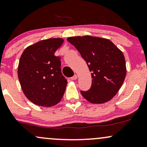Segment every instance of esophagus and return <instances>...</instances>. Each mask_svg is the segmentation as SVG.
Here are the masks:
<instances>
[{"mask_svg":"<svg viewBox=\"0 0 147 147\" xmlns=\"http://www.w3.org/2000/svg\"><path fill=\"white\" fill-rule=\"evenodd\" d=\"M77 78V75L76 74H75V75L74 76H72L71 78V80H76V79Z\"/></svg>","mask_w":147,"mask_h":147,"instance_id":"34e87169","label":"esophagus"}]
</instances>
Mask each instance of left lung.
<instances>
[{"instance_id":"1","label":"left lung","mask_w":147,"mask_h":147,"mask_svg":"<svg viewBox=\"0 0 147 147\" xmlns=\"http://www.w3.org/2000/svg\"><path fill=\"white\" fill-rule=\"evenodd\" d=\"M67 40L76 48L91 72L92 84L88 91H80L87 100L101 104L111 99L125 80L123 53L109 40L94 36H74Z\"/></svg>"}]
</instances>
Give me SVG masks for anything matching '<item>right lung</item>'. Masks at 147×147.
I'll return each mask as SVG.
<instances>
[{"instance_id": "right-lung-1", "label": "right lung", "mask_w": 147, "mask_h": 147, "mask_svg": "<svg viewBox=\"0 0 147 147\" xmlns=\"http://www.w3.org/2000/svg\"><path fill=\"white\" fill-rule=\"evenodd\" d=\"M62 38L43 40L29 46L20 56L18 80L25 96L34 104L53 107L63 98L67 80L61 73L60 56L55 52Z\"/></svg>"}]
</instances>
